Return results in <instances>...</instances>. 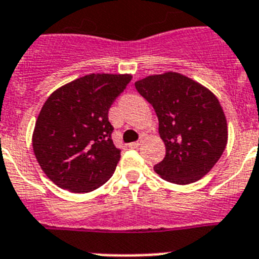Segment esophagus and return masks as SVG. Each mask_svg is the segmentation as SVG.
I'll list each match as a JSON object with an SVG mask.
<instances>
[{
    "instance_id": "obj_1",
    "label": "esophagus",
    "mask_w": 259,
    "mask_h": 259,
    "mask_svg": "<svg viewBox=\"0 0 259 259\" xmlns=\"http://www.w3.org/2000/svg\"><path fill=\"white\" fill-rule=\"evenodd\" d=\"M139 146H141V141H137V142L129 143V147L130 148H138Z\"/></svg>"
}]
</instances>
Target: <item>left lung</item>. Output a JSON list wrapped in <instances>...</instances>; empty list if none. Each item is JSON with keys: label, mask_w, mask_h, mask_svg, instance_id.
<instances>
[{"label": "left lung", "mask_w": 259, "mask_h": 259, "mask_svg": "<svg viewBox=\"0 0 259 259\" xmlns=\"http://www.w3.org/2000/svg\"><path fill=\"white\" fill-rule=\"evenodd\" d=\"M137 91L154 107L165 156L154 167L165 181L194 183L217 164L227 146V120L219 100L179 73L150 75Z\"/></svg>", "instance_id": "obj_1"}]
</instances>
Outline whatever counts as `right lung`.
<instances>
[{
	"label": "right lung",
	"mask_w": 259,
	"mask_h": 259,
	"mask_svg": "<svg viewBox=\"0 0 259 259\" xmlns=\"http://www.w3.org/2000/svg\"><path fill=\"white\" fill-rule=\"evenodd\" d=\"M129 74H90L56 90L36 120L32 147L47 176L61 189L89 193L111 179L121 150L108 112Z\"/></svg>",
	"instance_id": "1"
}]
</instances>
